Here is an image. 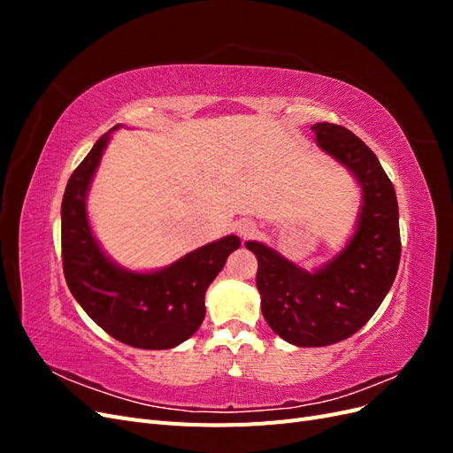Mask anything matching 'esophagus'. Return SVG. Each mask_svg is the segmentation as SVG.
Segmentation results:
<instances>
[{
    "label": "esophagus",
    "mask_w": 453,
    "mask_h": 453,
    "mask_svg": "<svg viewBox=\"0 0 453 453\" xmlns=\"http://www.w3.org/2000/svg\"><path fill=\"white\" fill-rule=\"evenodd\" d=\"M236 232L240 234V238L248 240V238H251V236L255 234L257 226H255L251 221H240V223L236 225Z\"/></svg>",
    "instance_id": "34e87169"
}]
</instances>
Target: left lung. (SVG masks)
I'll use <instances>...</instances> for the list:
<instances>
[{"instance_id":"1","label":"left lung","mask_w":453,"mask_h":453,"mask_svg":"<svg viewBox=\"0 0 453 453\" xmlns=\"http://www.w3.org/2000/svg\"><path fill=\"white\" fill-rule=\"evenodd\" d=\"M311 130L325 153L357 177L363 190L357 230L315 272L265 243L245 242L258 260L257 289L266 323L300 348L331 346L357 333L389 293L401 260L399 203L378 157L344 127L318 122Z\"/></svg>"}]
</instances>
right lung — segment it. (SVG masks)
Instances as JSON below:
<instances>
[{"label":"right lung","instance_id":"right-lung-1","mask_svg":"<svg viewBox=\"0 0 453 453\" xmlns=\"http://www.w3.org/2000/svg\"><path fill=\"white\" fill-rule=\"evenodd\" d=\"M115 128L94 143L67 181L62 198L64 276L81 308L107 334L132 348L170 349L198 331L205 291L226 257L240 248V238L211 242L157 272H130L109 260L90 230L87 195Z\"/></svg>","mask_w":453,"mask_h":453}]
</instances>
